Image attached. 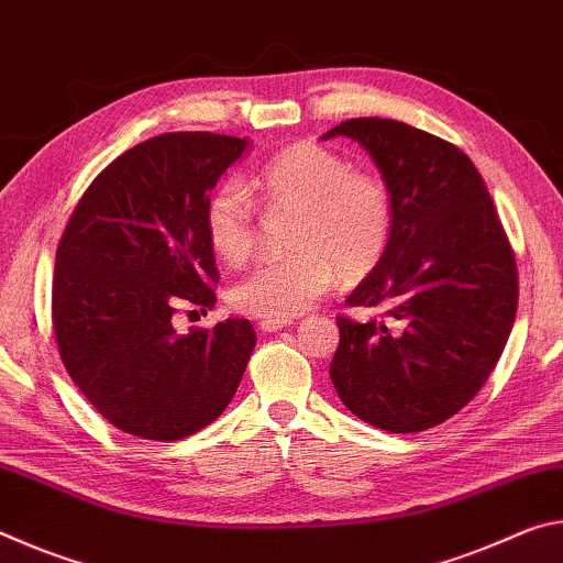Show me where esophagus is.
<instances>
[{"mask_svg": "<svg viewBox=\"0 0 563 563\" xmlns=\"http://www.w3.org/2000/svg\"><path fill=\"white\" fill-rule=\"evenodd\" d=\"M292 320H273V318H265L261 320V330L263 332H278L283 328H290Z\"/></svg>", "mask_w": 563, "mask_h": 563, "instance_id": "34e87169", "label": "esophagus"}]
</instances>
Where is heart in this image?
<instances>
[{"label":"heart","mask_w":563,"mask_h":563,"mask_svg":"<svg viewBox=\"0 0 563 563\" xmlns=\"http://www.w3.org/2000/svg\"><path fill=\"white\" fill-rule=\"evenodd\" d=\"M268 206L292 208L285 258L263 261L233 285L231 300L251 316L290 320L310 310L340 273L362 278L383 258L395 206L387 184L316 141H298L265 158L247 180ZM253 201L235 180L206 206V235L218 258L238 265L253 253Z\"/></svg>","instance_id":"b5f03b06"}]
</instances>
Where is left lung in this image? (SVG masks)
Wrapping results in <instances>:
<instances>
[{"label":"left lung","instance_id":"1","mask_svg":"<svg viewBox=\"0 0 563 563\" xmlns=\"http://www.w3.org/2000/svg\"><path fill=\"white\" fill-rule=\"evenodd\" d=\"M367 151L393 194L389 245L347 305H383V322L338 318L330 379L377 430H430L487 383L517 318L509 238L470 156L393 119H350L322 139Z\"/></svg>","mask_w":563,"mask_h":563}]
</instances>
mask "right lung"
<instances>
[{"label": "right lung", "instance_id": "1", "mask_svg": "<svg viewBox=\"0 0 563 563\" xmlns=\"http://www.w3.org/2000/svg\"><path fill=\"white\" fill-rule=\"evenodd\" d=\"M247 139L164 133L93 178L56 247L52 320L69 377L121 432L174 442L231 402L255 347L243 318L178 335V308H213L206 206Z\"/></svg>", "mask_w": 563, "mask_h": 563}]
</instances>
